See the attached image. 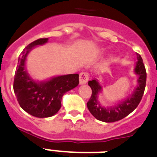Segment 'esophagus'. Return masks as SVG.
<instances>
[{
  "mask_svg": "<svg viewBox=\"0 0 157 157\" xmlns=\"http://www.w3.org/2000/svg\"><path fill=\"white\" fill-rule=\"evenodd\" d=\"M89 79V74L86 72H82L80 73V84L84 85L88 82Z\"/></svg>",
  "mask_w": 157,
  "mask_h": 157,
  "instance_id": "34e87169",
  "label": "esophagus"
}]
</instances>
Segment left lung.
Wrapping results in <instances>:
<instances>
[{"label":"left lung","mask_w":157,"mask_h":157,"mask_svg":"<svg viewBox=\"0 0 157 157\" xmlns=\"http://www.w3.org/2000/svg\"><path fill=\"white\" fill-rule=\"evenodd\" d=\"M136 56H137L138 61L136 64L134 71L136 74L139 76L137 80V87L136 88L133 93L131 96L115 106L109 108L101 106L97 100L98 99L97 96L101 92L102 87L100 85L96 79L89 81V85L92 89V95L87 103V107L96 119L107 123L115 122L127 117L132 112H133L135 109H136L143 97L144 92L145 89L146 78H147L145 67L141 56L138 53H136Z\"/></svg>","instance_id":"left-lung-1"}]
</instances>
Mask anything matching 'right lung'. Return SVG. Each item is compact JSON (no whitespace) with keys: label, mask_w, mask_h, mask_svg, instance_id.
<instances>
[{"label":"right lung","mask_w":157,"mask_h":157,"mask_svg":"<svg viewBox=\"0 0 157 157\" xmlns=\"http://www.w3.org/2000/svg\"><path fill=\"white\" fill-rule=\"evenodd\" d=\"M48 42V38H40L27 45L18 58L14 76L13 90L18 103L30 115L39 118L56 114L61 107V99L68 91L79 84L78 74H68L52 77L48 81L36 82L25 70V60L29 52L36 45Z\"/></svg>","instance_id":"1"}]
</instances>
